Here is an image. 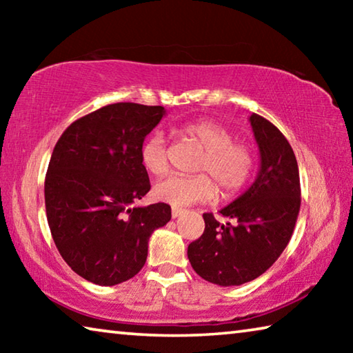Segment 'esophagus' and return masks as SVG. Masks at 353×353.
Here are the masks:
<instances>
[{
    "instance_id": "esophagus-1",
    "label": "esophagus",
    "mask_w": 353,
    "mask_h": 353,
    "mask_svg": "<svg viewBox=\"0 0 353 353\" xmlns=\"http://www.w3.org/2000/svg\"><path fill=\"white\" fill-rule=\"evenodd\" d=\"M182 213H183L182 208H172V210H171V216H172V219H176V218L181 216Z\"/></svg>"
}]
</instances>
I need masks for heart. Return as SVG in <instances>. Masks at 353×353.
I'll return each instance as SVG.
<instances>
[{
	"label": "heart",
	"mask_w": 353,
	"mask_h": 353,
	"mask_svg": "<svg viewBox=\"0 0 353 353\" xmlns=\"http://www.w3.org/2000/svg\"><path fill=\"white\" fill-rule=\"evenodd\" d=\"M185 139L196 143L204 154L201 155L196 171L207 172L198 176L170 174L154 185V198L172 207H187L194 202L212 201L216 187L223 196H232L249 181L254 170V154L244 143L234 141V134L223 124L212 119H199L182 128ZM140 159L152 174H163L168 170V149L163 134L154 132L143 141Z\"/></svg>",
	"instance_id": "obj_1"
}]
</instances>
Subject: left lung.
Instances as JSON below:
<instances>
[{
  "mask_svg": "<svg viewBox=\"0 0 353 353\" xmlns=\"http://www.w3.org/2000/svg\"><path fill=\"white\" fill-rule=\"evenodd\" d=\"M260 151V170L241 196L221 208L227 223L204 213L205 229L190 243L188 260L207 282L248 283L270 270L290 243L301 208V181L285 135L256 113L249 117Z\"/></svg>",
  "mask_w": 353,
  "mask_h": 353,
  "instance_id": "1",
  "label": "left lung"
}]
</instances>
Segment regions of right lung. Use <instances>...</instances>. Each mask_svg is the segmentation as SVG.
<instances>
[{"instance_id":"obj_1","label":"right lung","mask_w":353,"mask_h":353,"mask_svg":"<svg viewBox=\"0 0 353 353\" xmlns=\"http://www.w3.org/2000/svg\"><path fill=\"white\" fill-rule=\"evenodd\" d=\"M162 105L109 104L70 124L45 179L46 218L56 248L76 274L112 286L145 266L152 232L171 219L163 202L134 207L149 190L140 159Z\"/></svg>"}]
</instances>
